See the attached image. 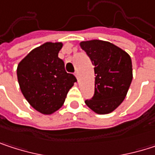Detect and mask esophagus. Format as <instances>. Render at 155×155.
<instances>
[{
	"instance_id": "1",
	"label": "esophagus",
	"mask_w": 155,
	"mask_h": 155,
	"mask_svg": "<svg viewBox=\"0 0 155 155\" xmlns=\"http://www.w3.org/2000/svg\"><path fill=\"white\" fill-rule=\"evenodd\" d=\"M74 75H75V77L77 78V80H78V79H79V74H78V72H77V71H76V72L74 73Z\"/></svg>"
}]
</instances>
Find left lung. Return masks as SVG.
Returning a JSON list of instances; mask_svg holds the SVG:
<instances>
[{"label": "left lung", "instance_id": "left-lung-1", "mask_svg": "<svg viewBox=\"0 0 155 155\" xmlns=\"http://www.w3.org/2000/svg\"><path fill=\"white\" fill-rule=\"evenodd\" d=\"M94 65L95 91L86 105L97 114H108L117 108L133 79L129 54L118 47L102 40L80 43Z\"/></svg>", "mask_w": 155, "mask_h": 155}]
</instances>
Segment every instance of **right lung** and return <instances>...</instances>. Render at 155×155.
Segmentation results:
<instances>
[{
	"mask_svg": "<svg viewBox=\"0 0 155 155\" xmlns=\"http://www.w3.org/2000/svg\"><path fill=\"white\" fill-rule=\"evenodd\" d=\"M62 43L47 42L33 49L17 68L18 81L31 107L49 115L61 108L69 90L77 81L66 73L64 63L58 57Z\"/></svg>",
	"mask_w": 155,
	"mask_h": 155,
	"instance_id": "right-lung-1",
	"label": "right lung"
}]
</instances>
